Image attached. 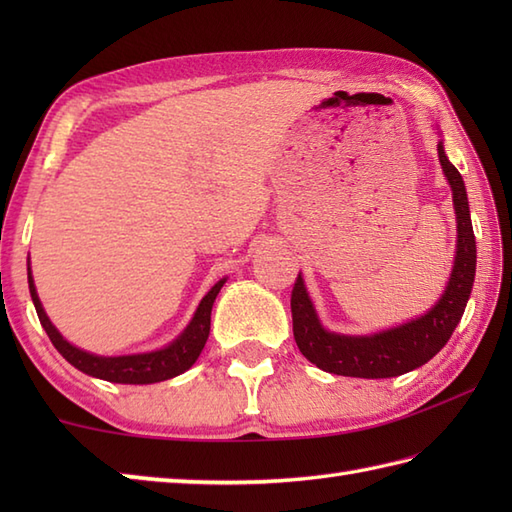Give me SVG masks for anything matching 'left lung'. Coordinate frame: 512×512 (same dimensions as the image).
<instances>
[{"label": "left lung", "mask_w": 512, "mask_h": 512, "mask_svg": "<svg viewBox=\"0 0 512 512\" xmlns=\"http://www.w3.org/2000/svg\"><path fill=\"white\" fill-rule=\"evenodd\" d=\"M438 158L451 184L455 220H458V248H455V262L444 295L427 314L398 328L369 336H347L323 328L299 273L290 297L292 332L299 352L323 372L354 378L407 374L431 361L447 345L455 325L460 323L475 281L477 248L464 180L444 154L442 140L438 143Z\"/></svg>", "instance_id": "obj_1"}]
</instances>
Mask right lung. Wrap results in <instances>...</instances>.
Returning <instances> with one entry per match:
<instances>
[{
	"label": "right lung",
	"mask_w": 512,
	"mask_h": 512,
	"mask_svg": "<svg viewBox=\"0 0 512 512\" xmlns=\"http://www.w3.org/2000/svg\"><path fill=\"white\" fill-rule=\"evenodd\" d=\"M224 284H226V277L217 281V284L206 292V297L200 301V306L195 310L191 323L184 328V332L176 341L169 343L167 347H162V350L145 352V354H129V356H96L85 350H79V347H74L72 343L63 339L57 328H54L52 321L48 319V314L43 312L35 281H32L30 268H28V288H30L32 303H35L37 317L43 325V330L48 332L52 345L59 350V354L70 365L81 369L83 374L101 378V380H110V383H123V385H151V383H160V380H167L187 372V369L198 361L200 352L204 350V343L209 339L213 301Z\"/></svg>",
	"instance_id": "right-lung-1"
}]
</instances>
